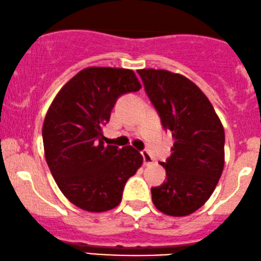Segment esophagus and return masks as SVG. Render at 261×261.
<instances>
[{"label":"esophagus","instance_id":"esophagus-1","mask_svg":"<svg viewBox=\"0 0 261 261\" xmlns=\"http://www.w3.org/2000/svg\"><path fill=\"white\" fill-rule=\"evenodd\" d=\"M140 154H142V156H143L144 164H145V165L152 164L154 159H152V156L150 155V152L148 151V150H142V151H140Z\"/></svg>","mask_w":261,"mask_h":261}]
</instances>
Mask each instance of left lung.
<instances>
[{
  "mask_svg": "<svg viewBox=\"0 0 261 261\" xmlns=\"http://www.w3.org/2000/svg\"><path fill=\"white\" fill-rule=\"evenodd\" d=\"M148 97L165 130L172 133V155L161 162L166 180L151 188L156 209L187 216L213 194L225 164V130L203 91L168 70L140 69Z\"/></svg>",
  "mask_w": 261,
  "mask_h": 261,
  "instance_id": "1",
  "label": "left lung"
}]
</instances>
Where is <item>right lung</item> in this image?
Instances as JSON below:
<instances>
[{
	"label": "right lung",
	"instance_id": "add662e5",
	"mask_svg": "<svg viewBox=\"0 0 261 261\" xmlns=\"http://www.w3.org/2000/svg\"><path fill=\"white\" fill-rule=\"evenodd\" d=\"M140 88L133 70L90 67L73 76L51 103L42 127L46 162L75 206L91 213L116 207L128 178L142 166L138 150L102 142L116 101Z\"/></svg>",
	"mask_w": 261,
	"mask_h": 261
}]
</instances>
